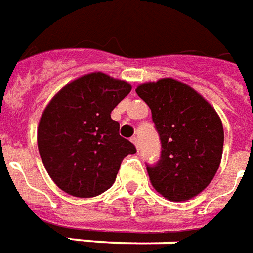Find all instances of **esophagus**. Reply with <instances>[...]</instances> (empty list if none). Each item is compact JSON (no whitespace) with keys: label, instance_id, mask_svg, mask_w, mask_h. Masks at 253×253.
<instances>
[{"label":"esophagus","instance_id":"1","mask_svg":"<svg viewBox=\"0 0 253 253\" xmlns=\"http://www.w3.org/2000/svg\"><path fill=\"white\" fill-rule=\"evenodd\" d=\"M131 142H132V143H134V145H135L136 150H138V149H139V143H138V138H136V136H132V138H131Z\"/></svg>","mask_w":253,"mask_h":253}]
</instances>
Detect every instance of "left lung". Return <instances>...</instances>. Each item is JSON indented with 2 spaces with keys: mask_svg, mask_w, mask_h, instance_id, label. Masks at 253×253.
<instances>
[{
  "mask_svg": "<svg viewBox=\"0 0 253 253\" xmlns=\"http://www.w3.org/2000/svg\"><path fill=\"white\" fill-rule=\"evenodd\" d=\"M160 134L161 158L146 165L153 188L170 201L201 193L221 162L224 128L216 110L188 84L171 78L136 87Z\"/></svg>",
  "mask_w": 253,
  "mask_h": 253,
  "instance_id": "8db88e82",
  "label": "left lung"
}]
</instances>
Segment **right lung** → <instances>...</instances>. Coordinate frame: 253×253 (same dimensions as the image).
Listing matches in <instances>:
<instances>
[{
	"mask_svg": "<svg viewBox=\"0 0 253 253\" xmlns=\"http://www.w3.org/2000/svg\"><path fill=\"white\" fill-rule=\"evenodd\" d=\"M131 85L103 72L75 79L56 93L40 118L37 146L49 177L74 197H95L112 186L135 146L119 135L111 111Z\"/></svg>",
	"mask_w": 253,
	"mask_h": 253,
	"instance_id": "right-lung-1",
	"label": "right lung"
}]
</instances>
